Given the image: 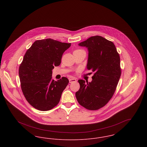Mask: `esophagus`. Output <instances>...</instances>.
<instances>
[{"instance_id": "1", "label": "esophagus", "mask_w": 147, "mask_h": 147, "mask_svg": "<svg viewBox=\"0 0 147 147\" xmlns=\"http://www.w3.org/2000/svg\"><path fill=\"white\" fill-rule=\"evenodd\" d=\"M69 81L70 83H72L73 82H77V79H74V78H71V79H69Z\"/></svg>"}]
</instances>
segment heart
<instances>
[{
    "mask_svg": "<svg viewBox=\"0 0 147 147\" xmlns=\"http://www.w3.org/2000/svg\"><path fill=\"white\" fill-rule=\"evenodd\" d=\"M83 51V49H77L76 51Z\"/></svg>",
    "mask_w": 147,
    "mask_h": 147,
    "instance_id": "1",
    "label": "heart"
}]
</instances>
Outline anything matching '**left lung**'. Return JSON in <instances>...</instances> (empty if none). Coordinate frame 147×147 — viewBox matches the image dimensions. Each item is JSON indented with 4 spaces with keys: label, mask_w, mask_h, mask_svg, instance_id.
Returning <instances> with one entry per match:
<instances>
[{
    "label": "left lung",
    "mask_w": 147,
    "mask_h": 147,
    "mask_svg": "<svg viewBox=\"0 0 147 147\" xmlns=\"http://www.w3.org/2000/svg\"><path fill=\"white\" fill-rule=\"evenodd\" d=\"M88 51L87 69L94 72L91 82L79 80L76 96L79 104L90 110L105 106L112 98L121 74L120 58L113 42L92 36L78 44Z\"/></svg>",
    "instance_id": "obj_1"
}]
</instances>
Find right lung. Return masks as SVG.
<instances>
[{"mask_svg":"<svg viewBox=\"0 0 147 147\" xmlns=\"http://www.w3.org/2000/svg\"><path fill=\"white\" fill-rule=\"evenodd\" d=\"M70 46L47 38L36 41L26 51L19 74L24 95L35 109L49 111L59 103L69 80L66 77L53 80L52 70L60 65L63 53Z\"/></svg>","mask_w":147,"mask_h":147,"instance_id":"1","label":"right lung"}]
</instances>
